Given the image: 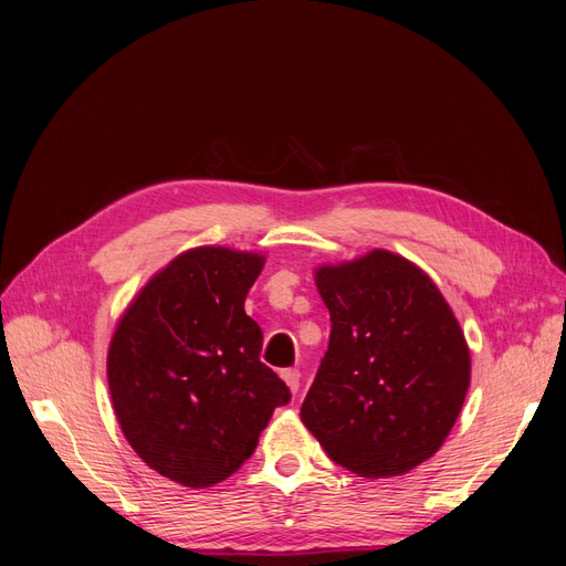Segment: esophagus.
I'll return each mask as SVG.
<instances>
[{
    "label": "esophagus",
    "mask_w": 566,
    "mask_h": 566,
    "mask_svg": "<svg viewBox=\"0 0 566 566\" xmlns=\"http://www.w3.org/2000/svg\"><path fill=\"white\" fill-rule=\"evenodd\" d=\"M281 380L285 382L290 394H297V389H300V370H295V368L281 370Z\"/></svg>",
    "instance_id": "1"
}]
</instances>
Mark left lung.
Segmentation results:
<instances>
[{"mask_svg": "<svg viewBox=\"0 0 566 566\" xmlns=\"http://www.w3.org/2000/svg\"><path fill=\"white\" fill-rule=\"evenodd\" d=\"M331 342L302 422L337 465L366 479L432 458L465 403L470 347L427 273L375 248L314 269Z\"/></svg>", "mask_w": 566, "mask_h": 566, "instance_id": "8db88e82", "label": "left lung"}]
</instances>
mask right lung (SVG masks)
Here are the masks:
<instances>
[{
	"label": "right lung",
	"mask_w": 566,
	"mask_h": 566,
	"mask_svg": "<svg viewBox=\"0 0 566 566\" xmlns=\"http://www.w3.org/2000/svg\"><path fill=\"white\" fill-rule=\"evenodd\" d=\"M266 254L184 250L119 316L106 375L115 418L150 470L191 489L224 482L254 453L290 391L260 361L245 297Z\"/></svg>",
	"instance_id": "add662e5"
}]
</instances>
